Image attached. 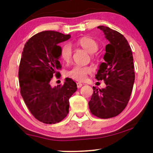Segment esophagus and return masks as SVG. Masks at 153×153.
I'll list each match as a JSON object with an SVG mask.
<instances>
[{
    "label": "esophagus",
    "instance_id": "34e87169",
    "mask_svg": "<svg viewBox=\"0 0 153 153\" xmlns=\"http://www.w3.org/2000/svg\"><path fill=\"white\" fill-rule=\"evenodd\" d=\"M76 85H77V88H80L83 85V84L81 83L78 82V83H76Z\"/></svg>",
    "mask_w": 153,
    "mask_h": 153
}]
</instances>
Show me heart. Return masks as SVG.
Here are the masks:
<instances>
[{"mask_svg": "<svg viewBox=\"0 0 153 153\" xmlns=\"http://www.w3.org/2000/svg\"><path fill=\"white\" fill-rule=\"evenodd\" d=\"M77 45L86 50L90 53H94L97 51L99 45L97 42L91 37H82L77 40ZM60 57L64 62H68L72 57V47L70 45L66 44L62 47L60 51ZM91 72L88 67L74 66L71 70L67 71L66 76L69 78L77 81H82L86 78V76Z\"/></svg>", "mask_w": 153, "mask_h": 153, "instance_id": "heart-1", "label": "heart"}]
</instances>
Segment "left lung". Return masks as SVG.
Wrapping results in <instances>:
<instances>
[{
  "label": "left lung",
  "instance_id": "1",
  "mask_svg": "<svg viewBox=\"0 0 153 153\" xmlns=\"http://www.w3.org/2000/svg\"><path fill=\"white\" fill-rule=\"evenodd\" d=\"M109 43L106 46L104 61L100 65L95 78L104 80L105 88L93 87L88 102L92 114L110 118L120 114L126 107L132 91L135 74L132 52L125 37L107 26H100Z\"/></svg>",
  "mask_w": 153,
  "mask_h": 153
}]
</instances>
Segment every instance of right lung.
Returning <instances> with one entry per match:
<instances>
[{
    "label": "right lung",
    "mask_w": 153,
    "mask_h": 153,
    "mask_svg": "<svg viewBox=\"0 0 153 153\" xmlns=\"http://www.w3.org/2000/svg\"><path fill=\"white\" fill-rule=\"evenodd\" d=\"M70 35L53 30L33 35L25 44L19 70L20 93L25 104L37 120L55 124L68 115L71 96L76 92V83L66 78L64 84L51 87L50 81L62 68L59 61V44Z\"/></svg>",
    "instance_id": "right-lung-1"
}]
</instances>
